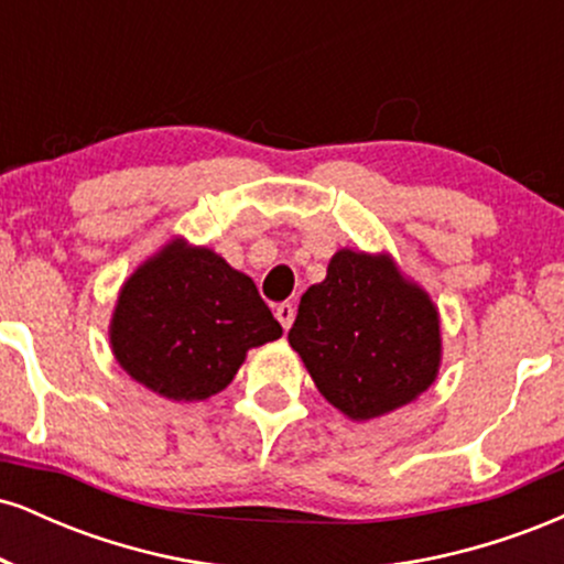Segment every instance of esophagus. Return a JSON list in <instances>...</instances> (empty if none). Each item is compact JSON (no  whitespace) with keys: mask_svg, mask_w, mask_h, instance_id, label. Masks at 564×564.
Returning <instances> with one entry per match:
<instances>
[{"mask_svg":"<svg viewBox=\"0 0 564 564\" xmlns=\"http://www.w3.org/2000/svg\"><path fill=\"white\" fill-rule=\"evenodd\" d=\"M294 315H296V310H294V304H289V302H281L275 307V318H278V323H281L283 328H291V323H294Z\"/></svg>","mask_w":564,"mask_h":564,"instance_id":"obj_1","label":"esophagus"}]
</instances>
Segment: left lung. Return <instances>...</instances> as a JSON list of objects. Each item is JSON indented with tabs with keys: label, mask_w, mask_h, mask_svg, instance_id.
Wrapping results in <instances>:
<instances>
[{
	"label": "left lung",
	"mask_w": 564,
	"mask_h": 564,
	"mask_svg": "<svg viewBox=\"0 0 564 564\" xmlns=\"http://www.w3.org/2000/svg\"><path fill=\"white\" fill-rule=\"evenodd\" d=\"M289 345L352 422L419 400L443 364L437 304L387 251H336L326 278L302 294Z\"/></svg>",
	"instance_id": "8db88e82"
}]
</instances>
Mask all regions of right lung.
Instances as JSON below:
<instances>
[{"label":"right lung","instance_id":"right-lung-1","mask_svg":"<svg viewBox=\"0 0 564 564\" xmlns=\"http://www.w3.org/2000/svg\"><path fill=\"white\" fill-rule=\"evenodd\" d=\"M281 334L249 275L180 236L121 283L108 326L116 364L183 403L223 392L246 352Z\"/></svg>","mask_w":564,"mask_h":564}]
</instances>
